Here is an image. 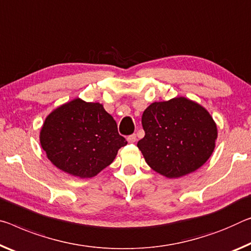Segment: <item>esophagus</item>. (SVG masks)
Here are the masks:
<instances>
[{
	"instance_id": "esophagus-1",
	"label": "esophagus",
	"mask_w": 251,
	"mask_h": 251,
	"mask_svg": "<svg viewBox=\"0 0 251 251\" xmlns=\"http://www.w3.org/2000/svg\"><path fill=\"white\" fill-rule=\"evenodd\" d=\"M136 140H137L136 134H132V135H129L128 137H127V141H128L129 143H135V142H136Z\"/></svg>"
}]
</instances>
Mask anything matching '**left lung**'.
<instances>
[{
	"label": "left lung",
	"mask_w": 251,
	"mask_h": 251,
	"mask_svg": "<svg viewBox=\"0 0 251 251\" xmlns=\"http://www.w3.org/2000/svg\"><path fill=\"white\" fill-rule=\"evenodd\" d=\"M145 136L137 147L151 168L180 177L201 168L216 146V123L203 107L184 97L153 102L144 110Z\"/></svg>",
	"instance_id": "8db88e82"
}]
</instances>
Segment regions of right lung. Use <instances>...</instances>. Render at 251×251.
<instances>
[{
  "instance_id": "right-lung-1",
  "label": "right lung",
  "mask_w": 251,
  "mask_h": 251,
  "mask_svg": "<svg viewBox=\"0 0 251 251\" xmlns=\"http://www.w3.org/2000/svg\"><path fill=\"white\" fill-rule=\"evenodd\" d=\"M40 143L58 169L83 178L108 166L127 141L102 105L77 98L46 118Z\"/></svg>"
}]
</instances>
